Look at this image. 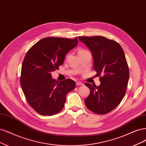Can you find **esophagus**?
Instances as JSON below:
<instances>
[{
  "instance_id": "obj_1",
  "label": "esophagus",
  "mask_w": 146,
  "mask_h": 146,
  "mask_svg": "<svg viewBox=\"0 0 146 146\" xmlns=\"http://www.w3.org/2000/svg\"><path fill=\"white\" fill-rule=\"evenodd\" d=\"M83 84L82 82H76V85H77V86H80V85H83Z\"/></svg>"
}]
</instances>
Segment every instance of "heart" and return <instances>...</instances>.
Segmentation results:
<instances>
[{"instance_id": "obj_1", "label": "heart", "mask_w": 146, "mask_h": 146, "mask_svg": "<svg viewBox=\"0 0 146 146\" xmlns=\"http://www.w3.org/2000/svg\"><path fill=\"white\" fill-rule=\"evenodd\" d=\"M89 52L88 50L85 49H83V48H81V49H79L78 51V54L80 55V54H83V53H85V52Z\"/></svg>"}]
</instances>
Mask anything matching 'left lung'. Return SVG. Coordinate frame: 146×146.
Segmentation results:
<instances>
[{
    "label": "left lung",
    "mask_w": 146,
    "mask_h": 146,
    "mask_svg": "<svg viewBox=\"0 0 146 146\" xmlns=\"http://www.w3.org/2000/svg\"><path fill=\"white\" fill-rule=\"evenodd\" d=\"M78 38L91 51L94 68L101 82L98 86L85 83L90 89L85 104L94 113H108L121 103L126 92L129 70L124 52L118 43L103 36Z\"/></svg>",
    "instance_id": "obj_1"
}]
</instances>
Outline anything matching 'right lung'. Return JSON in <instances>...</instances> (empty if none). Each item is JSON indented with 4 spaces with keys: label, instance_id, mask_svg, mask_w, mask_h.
Masks as SVG:
<instances>
[{
    "label": "right lung",
    "instance_id": "right-lung-1",
    "mask_svg": "<svg viewBox=\"0 0 146 146\" xmlns=\"http://www.w3.org/2000/svg\"><path fill=\"white\" fill-rule=\"evenodd\" d=\"M77 43V37H46L34 44L25 55L20 82L28 104L39 114L51 116L61 111L66 95L74 89V80L58 82L51 73L59 69L66 54Z\"/></svg>",
    "mask_w": 146,
    "mask_h": 146
}]
</instances>
